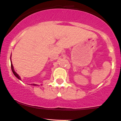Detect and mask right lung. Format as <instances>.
I'll list each match as a JSON object with an SVG mask.
<instances>
[{
    "label": "right lung",
    "instance_id": "obj_1",
    "mask_svg": "<svg viewBox=\"0 0 121 121\" xmlns=\"http://www.w3.org/2000/svg\"><path fill=\"white\" fill-rule=\"evenodd\" d=\"M11 69H12V71H13V73H14V75L16 77H17V78H18V79H19V80H21V78H20V76L19 75H18V74L17 73H16V72L14 71V67H13V64H12V63H11ZM31 85H33V86H38V85H37V84H31Z\"/></svg>",
    "mask_w": 121,
    "mask_h": 121
}]
</instances>
